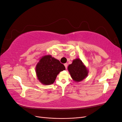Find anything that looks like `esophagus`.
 I'll return each instance as SVG.
<instances>
[{
  "label": "esophagus",
  "instance_id": "34e87169",
  "mask_svg": "<svg viewBox=\"0 0 122 122\" xmlns=\"http://www.w3.org/2000/svg\"><path fill=\"white\" fill-rule=\"evenodd\" d=\"M64 66H65V67L66 69H67V67H68V64H67V63L65 64H64Z\"/></svg>",
  "mask_w": 122,
  "mask_h": 122
}]
</instances>
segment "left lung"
<instances>
[{
	"label": "left lung",
	"instance_id": "obj_1",
	"mask_svg": "<svg viewBox=\"0 0 122 122\" xmlns=\"http://www.w3.org/2000/svg\"><path fill=\"white\" fill-rule=\"evenodd\" d=\"M68 70L72 78L75 82H80L87 76L88 70L79 58L74 60L69 65Z\"/></svg>",
	"mask_w": 122,
	"mask_h": 122
}]
</instances>
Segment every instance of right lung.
I'll return each instance as SVG.
<instances>
[{
    "instance_id": "right-lung-1",
    "label": "right lung",
    "mask_w": 122,
    "mask_h": 122,
    "mask_svg": "<svg viewBox=\"0 0 122 122\" xmlns=\"http://www.w3.org/2000/svg\"><path fill=\"white\" fill-rule=\"evenodd\" d=\"M66 69L63 64L51 55L40 58L36 67V72L39 81L44 85L53 84L60 72Z\"/></svg>"
}]
</instances>
